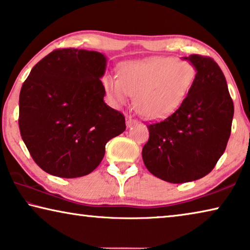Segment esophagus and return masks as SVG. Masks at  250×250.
<instances>
[{
  "instance_id": "esophagus-1",
  "label": "esophagus",
  "mask_w": 250,
  "mask_h": 250,
  "mask_svg": "<svg viewBox=\"0 0 250 250\" xmlns=\"http://www.w3.org/2000/svg\"><path fill=\"white\" fill-rule=\"evenodd\" d=\"M137 120L136 119H133V118H131L130 116H126V118H125V125H126V126H131L132 125H136L137 124Z\"/></svg>"
}]
</instances>
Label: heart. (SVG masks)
<instances>
[{
  "label": "heart",
  "mask_w": 250,
  "mask_h": 250,
  "mask_svg": "<svg viewBox=\"0 0 250 250\" xmlns=\"http://www.w3.org/2000/svg\"><path fill=\"white\" fill-rule=\"evenodd\" d=\"M196 75L195 66L189 61L156 57L125 63L120 77L106 74L102 83L113 105H124L133 96L134 106L141 116L164 120L184 105Z\"/></svg>",
  "instance_id": "b5f03b06"
}]
</instances>
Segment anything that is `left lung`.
<instances>
[{
	"mask_svg": "<svg viewBox=\"0 0 250 250\" xmlns=\"http://www.w3.org/2000/svg\"><path fill=\"white\" fill-rule=\"evenodd\" d=\"M185 59L197 71L191 92L176 113L146 125L149 140L142 149L146 169L171 184L200 179L215 168L227 146L233 117L219 65L199 54Z\"/></svg>",
	"mask_w": 250,
	"mask_h": 250,
	"instance_id": "left-lung-1",
	"label": "left lung"
}]
</instances>
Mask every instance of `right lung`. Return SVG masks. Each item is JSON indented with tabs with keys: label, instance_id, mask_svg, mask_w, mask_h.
I'll use <instances>...</instances> for the list:
<instances>
[{
	"label": "right lung",
	"instance_id": "right-lung-1",
	"mask_svg": "<svg viewBox=\"0 0 250 250\" xmlns=\"http://www.w3.org/2000/svg\"><path fill=\"white\" fill-rule=\"evenodd\" d=\"M106 59L96 51L54 50L23 83L19 126L40 168L61 178L89 175L105 145L125 130V116L104 104Z\"/></svg>",
	"mask_w": 250,
	"mask_h": 250
}]
</instances>
